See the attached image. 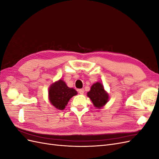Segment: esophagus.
Masks as SVG:
<instances>
[{"instance_id": "1", "label": "esophagus", "mask_w": 159, "mask_h": 159, "mask_svg": "<svg viewBox=\"0 0 159 159\" xmlns=\"http://www.w3.org/2000/svg\"><path fill=\"white\" fill-rule=\"evenodd\" d=\"M78 91H79V93H80V94H84V89H80L78 90Z\"/></svg>"}]
</instances>
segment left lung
I'll return each mask as SVG.
<instances>
[{
    "instance_id": "left-lung-1",
    "label": "left lung",
    "mask_w": 159,
    "mask_h": 159,
    "mask_svg": "<svg viewBox=\"0 0 159 159\" xmlns=\"http://www.w3.org/2000/svg\"><path fill=\"white\" fill-rule=\"evenodd\" d=\"M88 97L91 100L94 107L102 109L109 102V93L105 90L103 84L98 81L91 85L90 91L87 93Z\"/></svg>"
}]
</instances>
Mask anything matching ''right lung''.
<instances>
[{"mask_svg": "<svg viewBox=\"0 0 159 159\" xmlns=\"http://www.w3.org/2000/svg\"><path fill=\"white\" fill-rule=\"evenodd\" d=\"M78 94L74 88H69L62 80L52 83L48 89V99L50 103L58 110H63L69 100Z\"/></svg>", "mask_w": 159, "mask_h": 159, "instance_id": "right-lung-1", "label": "right lung"}]
</instances>
